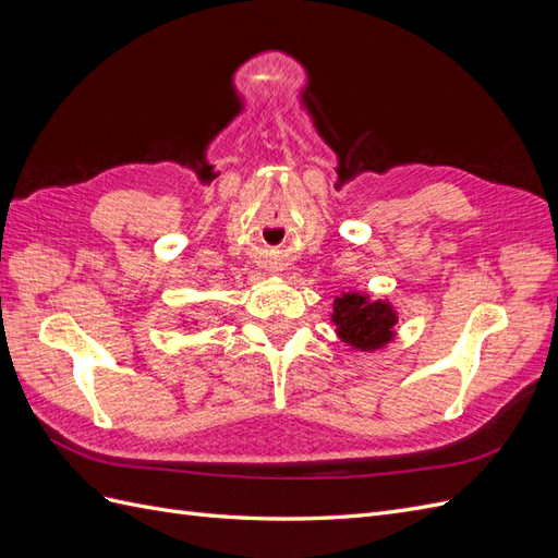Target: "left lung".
<instances>
[{
	"label": "left lung",
	"mask_w": 558,
	"mask_h": 558,
	"mask_svg": "<svg viewBox=\"0 0 558 558\" xmlns=\"http://www.w3.org/2000/svg\"><path fill=\"white\" fill-rule=\"evenodd\" d=\"M396 312L388 302H369L363 293H344L335 298L332 324L337 326L340 340L351 349L375 351L393 340Z\"/></svg>",
	"instance_id": "1"
}]
</instances>
